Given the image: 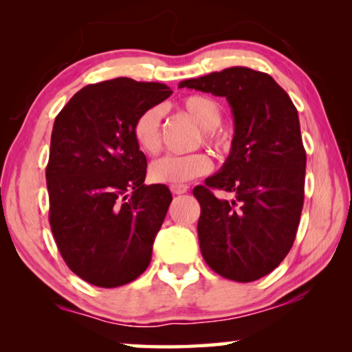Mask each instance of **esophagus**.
<instances>
[{
  "label": "esophagus",
  "instance_id": "obj_1",
  "mask_svg": "<svg viewBox=\"0 0 352 352\" xmlns=\"http://www.w3.org/2000/svg\"><path fill=\"white\" fill-rule=\"evenodd\" d=\"M170 189L175 195H181V194H186V192L189 190V186H187V184H173V186H170Z\"/></svg>",
  "mask_w": 352,
  "mask_h": 352
}]
</instances>
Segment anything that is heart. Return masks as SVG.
Here are the masks:
<instances>
[{
	"mask_svg": "<svg viewBox=\"0 0 352 352\" xmlns=\"http://www.w3.org/2000/svg\"><path fill=\"white\" fill-rule=\"evenodd\" d=\"M181 107L204 129V141L216 148L226 147V139L214 131L221 123L223 112L216 100L206 96H189L182 99ZM162 110L151 107L139 115L133 123V138L142 152L153 155L162 146ZM211 170V160L206 153L197 152L189 155H165L148 168L151 179L160 184H182L204 176Z\"/></svg>",
	"mask_w": 352,
	"mask_h": 352,
	"instance_id": "b5f03b06",
	"label": "heart"
}]
</instances>
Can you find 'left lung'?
Returning a JSON list of instances; mask_svg holds the SVG:
<instances>
[{
	"label": "left lung",
	"instance_id": "obj_1",
	"mask_svg": "<svg viewBox=\"0 0 352 352\" xmlns=\"http://www.w3.org/2000/svg\"><path fill=\"white\" fill-rule=\"evenodd\" d=\"M179 88L226 98L234 117L229 157L194 189L201 256L229 280H258L283 261L300 224L306 152L296 107L271 75L248 67L184 80ZM213 188L231 199H218Z\"/></svg>",
	"mask_w": 352,
	"mask_h": 352
}]
</instances>
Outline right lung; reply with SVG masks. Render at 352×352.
<instances>
[{
    "label": "right lung",
    "instance_id": "right-lung-1",
    "mask_svg": "<svg viewBox=\"0 0 352 352\" xmlns=\"http://www.w3.org/2000/svg\"><path fill=\"white\" fill-rule=\"evenodd\" d=\"M171 93L120 76L85 86L54 120L46 168L51 230L67 266L96 287L124 285L151 264L173 197L166 186L144 184L147 160L133 123Z\"/></svg>",
    "mask_w": 352,
    "mask_h": 352
}]
</instances>
